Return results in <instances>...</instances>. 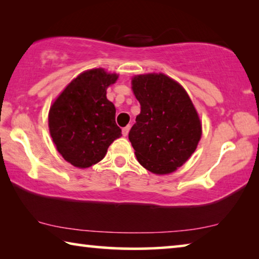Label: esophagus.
Wrapping results in <instances>:
<instances>
[{"mask_svg":"<svg viewBox=\"0 0 259 259\" xmlns=\"http://www.w3.org/2000/svg\"><path fill=\"white\" fill-rule=\"evenodd\" d=\"M129 130H130V125H126V126H124L123 129H122V135L124 136H128V134H129Z\"/></svg>","mask_w":259,"mask_h":259,"instance_id":"34e87169","label":"esophagus"}]
</instances>
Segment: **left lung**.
<instances>
[{
  "instance_id": "left-lung-1",
  "label": "left lung",
  "mask_w": 259,
  "mask_h": 259,
  "mask_svg": "<svg viewBox=\"0 0 259 259\" xmlns=\"http://www.w3.org/2000/svg\"><path fill=\"white\" fill-rule=\"evenodd\" d=\"M140 114L129 133L137 160L156 175L170 174L194 153L201 123L184 88L164 74L133 78Z\"/></svg>"
}]
</instances>
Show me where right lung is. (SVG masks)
I'll return each instance as SVG.
<instances>
[{"mask_svg": "<svg viewBox=\"0 0 259 259\" xmlns=\"http://www.w3.org/2000/svg\"><path fill=\"white\" fill-rule=\"evenodd\" d=\"M116 74L90 69L69 83L49 112V129L57 150L77 168H89L104 159L121 129L115 122V106L106 89Z\"/></svg>", "mask_w": 259, "mask_h": 259, "instance_id": "right-lung-1", "label": "right lung"}]
</instances>
